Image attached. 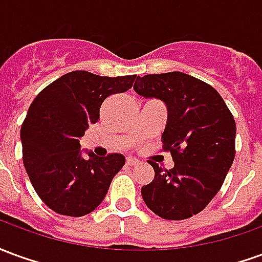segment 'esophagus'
Returning <instances> with one entry per match:
<instances>
[{"label":"esophagus","instance_id":"obj_1","mask_svg":"<svg viewBox=\"0 0 262 262\" xmlns=\"http://www.w3.org/2000/svg\"><path fill=\"white\" fill-rule=\"evenodd\" d=\"M126 164L129 165V167H135V165L139 164V160L135 159V157H127L126 159Z\"/></svg>","mask_w":262,"mask_h":262}]
</instances>
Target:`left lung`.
Masks as SVG:
<instances>
[{
    "instance_id": "left-lung-1",
    "label": "left lung",
    "mask_w": 262,
    "mask_h": 262,
    "mask_svg": "<svg viewBox=\"0 0 262 262\" xmlns=\"http://www.w3.org/2000/svg\"><path fill=\"white\" fill-rule=\"evenodd\" d=\"M135 91L167 106L163 150L174 160L163 170L148 160L154 180L142 188L147 208L167 220L198 214L219 192L236 154V122L213 86L180 71L137 77Z\"/></svg>"
}]
</instances>
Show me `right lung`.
I'll list each match as a JSON object with an SVG mask.
<instances>
[{
  "mask_svg": "<svg viewBox=\"0 0 262 262\" xmlns=\"http://www.w3.org/2000/svg\"><path fill=\"white\" fill-rule=\"evenodd\" d=\"M136 75L101 77L71 71L49 84L20 127L22 159L35 191L56 213L80 217L102 202L125 164L122 154L82 157L80 139L97 123L102 102L127 91Z\"/></svg>",
  "mask_w": 262,
  "mask_h": 262,
  "instance_id": "1",
  "label": "right lung"
}]
</instances>
